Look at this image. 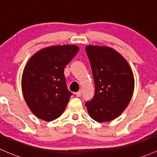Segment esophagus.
<instances>
[{"label":"esophagus","instance_id":"obj_1","mask_svg":"<svg viewBox=\"0 0 157 157\" xmlns=\"http://www.w3.org/2000/svg\"><path fill=\"white\" fill-rule=\"evenodd\" d=\"M75 94H76V96H77V97H80V96H81V94H82V91L81 90L78 91V92L75 93Z\"/></svg>","mask_w":157,"mask_h":157}]
</instances>
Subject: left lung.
Instances as JSON below:
<instances>
[{
	"instance_id": "8db88e82",
	"label": "left lung",
	"mask_w": 157,
	"mask_h": 157,
	"mask_svg": "<svg viewBox=\"0 0 157 157\" xmlns=\"http://www.w3.org/2000/svg\"><path fill=\"white\" fill-rule=\"evenodd\" d=\"M95 93L86 103L88 113L98 122L118 117L127 108L134 90V77L127 60L113 48L87 45Z\"/></svg>"
}]
</instances>
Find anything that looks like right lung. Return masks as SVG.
<instances>
[{
    "label": "right lung",
    "instance_id": "add662e5",
    "mask_svg": "<svg viewBox=\"0 0 157 157\" xmlns=\"http://www.w3.org/2000/svg\"><path fill=\"white\" fill-rule=\"evenodd\" d=\"M79 51L73 44L43 48L28 60L21 88L26 104L38 118L46 121L63 114L72 93L67 89L64 68Z\"/></svg>",
    "mask_w": 157,
    "mask_h": 157
}]
</instances>
